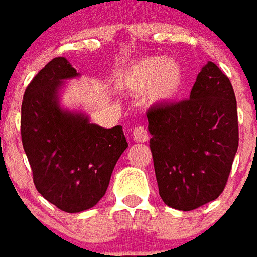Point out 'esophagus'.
Masks as SVG:
<instances>
[{
	"mask_svg": "<svg viewBox=\"0 0 257 257\" xmlns=\"http://www.w3.org/2000/svg\"><path fill=\"white\" fill-rule=\"evenodd\" d=\"M133 140L136 141V142H146V141L149 140V136H148V131L144 127H136L134 131H133Z\"/></svg>",
	"mask_w": 257,
	"mask_h": 257,
	"instance_id": "obj_1",
	"label": "esophagus"
}]
</instances>
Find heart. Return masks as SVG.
Wrapping results in <instances>:
<instances>
[{"label": "heart", "instance_id": "b5f03b06", "mask_svg": "<svg viewBox=\"0 0 257 257\" xmlns=\"http://www.w3.org/2000/svg\"><path fill=\"white\" fill-rule=\"evenodd\" d=\"M121 85L153 104H171L180 99L186 77L180 63L163 57H148L131 63L121 74Z\"/></svg>", "mask_w": 257, "mask_h": 257}]
</instances>
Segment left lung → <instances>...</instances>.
<instances>
[{
	"instance_id": "obj_1",
	"label": "left lung",
	"mask_w": 257,
	"mask_h": 257,
	"mask_svg": "<svg viewBox=\"0 0 257 257\" xmlns=\"http://www.w3.org/2000/svg\"><path fill=\"white\" fill-rule=\"evenodd\" d=\"M150 149L164 203L191 211L222 194L238 148L230 81L213 62L196 77L190 99L148 111Z\"/></svg>"
}]
</instances>
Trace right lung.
<instances>
[{
  "instance_id": "right-lung-1",
  "label": "right lung",
  "mask_w": 257,
  "mask_h": 257,
  "mask_svg": "<svg viewBox=\"0 0 257 257\" xmlns=\"http://www.w3.org/2000/svg\"><path fill=\"white\" fill-rule=\"evenodd\" d=\"M80 76L66 58L46 65L27 86L21 104V141L36 190L66 213L97 204L127 149L121 126L104 128L59 103L65 81Z\"/></svg>"
}]
</instances>
